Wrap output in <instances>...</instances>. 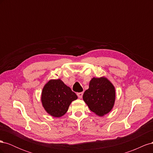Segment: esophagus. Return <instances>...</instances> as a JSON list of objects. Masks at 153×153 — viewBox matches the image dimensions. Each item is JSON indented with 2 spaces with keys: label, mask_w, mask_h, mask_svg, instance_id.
I'll return each mask as SVG.
<instances>
[{
  "label": "esophagus",
  "mask_w": 153,
  "mask_h": 153,
  "mask_svg": "<svg viewBox=\"0 0 153 153\" xmlns=\"http://www.w3.org/2000/svg\"><path fill=\"white\" fill-rule=\"evenodd\" d=\"M77 96L78 98L81 99L82 98V96H83V92H78V93H77Z\"/></svg>",
  "instance_id": "esophagus-1"
}]
</instances>
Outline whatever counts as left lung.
I'll return each mask as SVG.
<instances>
[{
	"instance_id": "obj_1",
	"label": "left lung",
	"mask_w": 153,
	"mask_h": 153,
	"mask_svg": "<svg viewBox=\"0 0 153 153\" xmlns=\"http://www.w3.org/2000/svg\"><path fill=\"white\" fill-rule=\"evenodd\" d=\"M83 100L92 112L102 117L109 113L114 107L115 87L105 76L92 78L89 82V89L83 95Z\"/></svg>"
}]
</instances>
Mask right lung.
<instances>
[{
	"mask_svg": "<svg viewBox=\"0 0 153 153\" xmlns=\"http://www.w3.org/2000/svg\"><path fill=\"white\" fill-rule=\"evenodd\" d=\"M78 98L70 87L61 80H50L43 88L41 101L48 114L60 117L65 114L73 101Z\"/></svg>",
	"mask_w": 153,
	"mask_h": 153,
	"instance_id": "1",
	"label": "right lung"
}]
</instances>
